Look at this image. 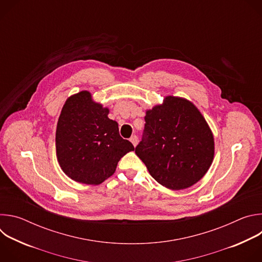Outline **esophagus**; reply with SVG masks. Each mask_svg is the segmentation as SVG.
<instances>
[{"instance_id": "esophagus-1", "label": "esophagus", "mask_w": 262, "mask_h": 262, "mask_svg": "<svg viewBox=\"0 0 262 262\" xmlns=\"http://www.w3.org/2000/svg\"><path fill=\"white\" fill-rule=\"evenodd\" d=\"M132 143H133V145L136 147L137 146V144H138V137L137 136H133L132 138H130V140H129Z\"/></svg>"}]
</instances>
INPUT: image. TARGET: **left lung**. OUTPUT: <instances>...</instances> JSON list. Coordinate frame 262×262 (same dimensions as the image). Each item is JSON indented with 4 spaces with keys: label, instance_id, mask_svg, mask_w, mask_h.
<instances>
[{
    "label": "left lung",
    "instance_id": "obj_1",
    "mask_svg": "<svg viewBox=\"0 0 262 262\" xmlns=\"http://www.w3.org/2000/svg\"><path fill=\"white\" fill-rule=\"evenodd\" d=\"M135 152L159 183L183 190L209 169L214 155L213 136L191 101L167 96L163 104L146 112L143 138Z\"/></svg>",
    "mask_w": 262,
    "mask_h": 262
}]
</instances>
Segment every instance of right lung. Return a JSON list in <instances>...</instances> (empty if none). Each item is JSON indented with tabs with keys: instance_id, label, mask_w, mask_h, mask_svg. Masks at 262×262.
<instances>
[{
	"instance_id": "1",
	"label": "right lung",
	"mask_w": 262,
	"mask_h": 262,
	"mask_svg": "<svg viewBox=\"0 0 262 262\" xmlns=\"http://www.w3.org/2000/svg\"><path fill=\"white\" fill-rule=\"evenodd\" d=\"M107 114L108 108L94 102L88 91L71 95L62 107L56 130L57 159L74 181L101 183L135 149L120 137L118 123Z\"/></svg>"
}]
</instances>
